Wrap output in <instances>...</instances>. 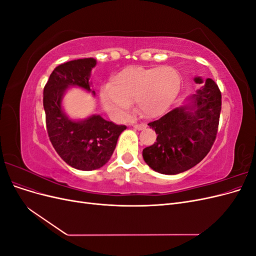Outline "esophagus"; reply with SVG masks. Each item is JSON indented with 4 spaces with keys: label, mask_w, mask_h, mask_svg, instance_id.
I'll list each match as a JSON object with an SVG mask.
<instances>
[{
    "label": "esophagus",
    "mask_w": 256,
    "mask_h": 256,
    "mask_svg": "<svg viewBox=\"0 0 256 256\" xmlns=\"http://www.w3.org/2000/svg\"><path fill=\"white\" fill-rule=\"evenodd\" d=\"M134 128L136 129V130H142L146 127V125H144V124H134Z\"/></svg>",
    "instance_id": "esophagus-1"
}]
</instances>
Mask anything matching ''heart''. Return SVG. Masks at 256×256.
I'll use <instances>...</instances> for the list:
<instances>
[{
  "mask_svg": "<svg viewBox=\"0 0 256 256\" xmlns=\"http://www.w3.org/2000/svg\"><path fill=\"white\" fill-rule=\"evenodd\" d=\"M180 85V76L173 67H127L112 76L110 86L102 90L100 99L116 118H127L132 102L145 118H157L173 104Z\"/></svg>",
  "mask_w": 256,
  "mask_h": 256,
  "instance_id": "1",
  "label": "heart"
}]
</instances>
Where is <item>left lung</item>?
<instances>
[{
    "label": "left lung",
    "instance_id": "left-lung-1",
    "mask_svg": "<svg viewBox=\"0 0 256 256\" xmlns=\"http://www.w3.org/2000/svg\"><path fill=\"white\" fill-rule=\"evenodd\" d=\"M194 81L203 83L200 76ZM190 102L148 122L158 136L156 142L143 150V158L154 171L166 175L182 173L196 166L210 150L221 112L218 85L206 79Z\"/></svg>",
    "mask_w": 256,
    "mask_h": 256
}]
</instances>
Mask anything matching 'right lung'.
Listing matches in <instances>:
<instances>
[{"instance_id": "add662e5", "label": "right lung", "mask_w": 256, "mask_h": 256, "mask_svg": "<svg viewBox=\"0 0 256 256\" xmlns=\"http://www.w3.org/2000/svg\"><path fill=\"white\" fill-rule=\"evenodd\" d=\"M96 66L95 58H80L58 65L44 85V109L46 125L54 150L67 164L82 171L104 166L110 160L120 134L127 127L92 115L86 120H72L62 109V99L69 86L88 92L90 76Z\"/></svg>"}]
</instances>
